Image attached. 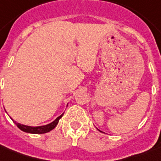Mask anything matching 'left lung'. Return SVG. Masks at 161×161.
Instances as JSON below:
<instances>
[{
    "instance_id": "1",
    "label": "left lung",
    "mask_w": 161,
    "mask_h": 161,
    "mask_svg": "<svg viewBox=\"0 0 161 161\" xmlns=\"http://www.w3.org/2000/svg\"><path fill=\"white\" fill-rule=\"evenodd\" d=\"M99 131H100V130H99Z\"/></svg>"
}]
</instances>
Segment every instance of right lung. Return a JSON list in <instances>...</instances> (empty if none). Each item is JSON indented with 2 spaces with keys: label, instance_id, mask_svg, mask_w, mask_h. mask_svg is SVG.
Here are the masks:
<instances>
[{
  "label": "right lung",
  "instance_id": "add662e5",
  "mask_svg": "<svg viewBox=\"0 0 161 161\" xmlns=\"http://www.w3.org/2000/svg\"><path fill=\"white\" fill-rule=\"evenodd\" d=\"M63 114H64V113H63ZM63 114H62L60 116H58V117L54 120L53 122L50 123V124H48V125H47L36 126V127H32V126H27V125H21V124H19V123H16V121L12 119H12V121L16 124V126H17L20 130L24 131V132L30 133V134H45V133H47L49 132V131L53 130L54 128L57 126L59 119H60L61 118L63 117Z\"/></svg>",
  "mask_w": 161,
  "mask_h": 161
}]
</instances>
